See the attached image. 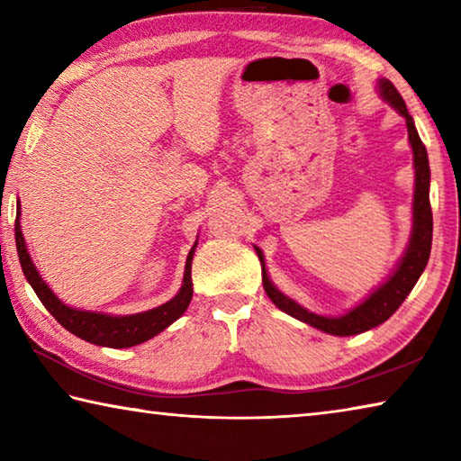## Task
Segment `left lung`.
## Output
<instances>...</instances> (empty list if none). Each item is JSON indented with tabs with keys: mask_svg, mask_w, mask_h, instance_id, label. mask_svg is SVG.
<instances>
[{
	"mask_svg": "<svg viewBox=\"0 0 461 461\" xmlns=\"http://www.w3.org/2000/svg\"><path fill=\"white\" fill-rule=\"evenodd\" d=\"M376 89L380 97L386 104L396 109V113H401L404 122H407L409 131V144L412 150V168H415V191H412V228L407 249L401 256V260L396 262L394 270L390 272L384 283L378 285L374 291L366 296L362 303H357L348 313L338 317H327L313 313V311L305 309L299 303L293 301L291 296H286L283 291H278L276 285L272 283L267 270V262H264V254L258 246H254L256 254H258L262 264V285L264 291L270 296V301L275 305L285 311L286 315H291L299 321L315 327L319 331H325L330 335H357L378 327L384 323L386 319L394 313L396 309L402 305V301L407 299V294L412 291V286L417 285L419 276L423 275V270L429 262V254H431V240H433V215H431V203H429V185H431V170H429V158H427V148L420 142L419 131L415 128L411 113L407 112V105L401 97V93L394 89V85L388 79H378Z\"/></svg>",
	"mask_w": 461,
	"mask_h": 461,
	"instance_id": "left-lung-1",
	"label": "left lung"
}]
</instances>
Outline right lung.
<instances>
[{"mask_svg": "<svg viewBox=\"0 0 461 461\" xmlns=\"http://www.w3.org/2000/svg\"><path fill=\"white\" fill-rule=\"evenodd\" d=\"M20 201L15 207V248H18V258L24 270V276L34 288L38 299L42 301V305L49 309V313L57 319V321L65 327L67 331H71L77 338H81L89 343L104 348H131L138 343H144L152 339L154 335L165 331L170 323H175L181 317L189 303L193 299V280H191V264L194 256V241L189 256L185 262V275L183 285L178 288V293L173 299L162 303L160 307L142 311V313L134 315H109L99 313V311H83L68 307L67 303H62L57 294L52 293V288L44 283L41 272L36 270L32 258H30L24 233H22L20 225Z\"/></svg>", "mask_w": 461, "mask_h": 461, "instance_id": "1", "label": "right lung"}]
</instances>
